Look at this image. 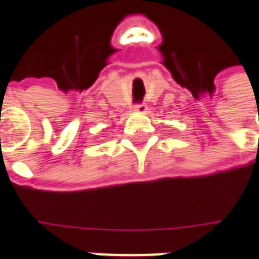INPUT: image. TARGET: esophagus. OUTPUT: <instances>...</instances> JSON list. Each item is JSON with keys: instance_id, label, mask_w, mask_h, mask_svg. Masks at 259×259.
<instances>
[{"instance_id": "34e87169", "label": "esophagus", "mask_w": 259, "mask_h": 259, "mask_svg": "<svg viewBox=\"0 0 259 259\" xmlns=\"http://www.w3.org/2000/svg\"><path fill=\"white\" fill-rule=\"evenodd\" d=\"M135 110L139 113H145L147 110V104L146 103H138V104H135Z\"/></svg>"}]
</instances>
